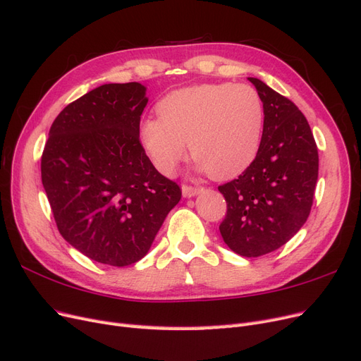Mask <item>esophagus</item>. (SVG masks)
<instances>
[{
    "label": "esophagus",
    "mask_w": 361,
    "mask_h": 361,
    "mask_svg": "<svg viewBox=\"0 0 361 361\" xmlns=\"http://www.w3.org/2000/svg\"><path fill=\"white\" fill-rule=\"evenodd\" d=\"M203 191V188L200 187H190V185H183L182 187V194L183 197H194V195H197Z\"/></svg>",
    "instance_id": "34e87169"
}]
</instances>
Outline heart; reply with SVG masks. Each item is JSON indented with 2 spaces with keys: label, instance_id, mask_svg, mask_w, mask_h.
Listing matches in <instances>:
<instances>
[{
  "label": "heart",
  "instance_id": "obj_1",
  "mask_svg": "<svg viewBox=\"0 0 361 361\" xmlns=\"http://www.w3.org/2000/svg\"><path fill=\"white\" fill-rule=\"evenodd\" d=\"M159 117L141 122L140 140L158 171L170 176L190 154L215 180L235 179L259 154L265 106L255 87L207 82L164 96Z\"/></svg>",
  "mask_w": 361,
  "mask_h": 361
}]
</instances>
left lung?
I'll return each mask as SVG.
<instances>
[{
    "instance_id": "8db88e82",
    "label": "left lung",
    "mask_w": 361,
    "mask_h": 361,
    "mask_svg": "<svg viewBox=\"0 0 361 361\" xmlns=\"http://www.w3.org/2000/svg\"><path fill=\"white\" fill-rule=\"evenodd\" d=\"M248 81L265 106L264 133L253 164L218 187L227 203L220 233L236 255L257 257L285 245L307 221L319 158L298 106L264 81Z\"/></svg>"
}]
</instances>
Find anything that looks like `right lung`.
I'll use <instances>...</instances> for the list:
<instances>
[{"label": "right lung", "instance_id": "obj_1", "mask_svg": "<svg viewBox=\"0 0 361 361\" xmlns=\"http://www.w3.org/2000/svg\"><path fill=\"white\" fill-rule=\"evenodd\" d=\"M147 101L140 82L96 87L57 116L43 149L42 183L59 232L110 267L143 259L182 195L140 143Z\"/></svg>", "mask_w": 361, "mask_h": 361}]
</instances>
